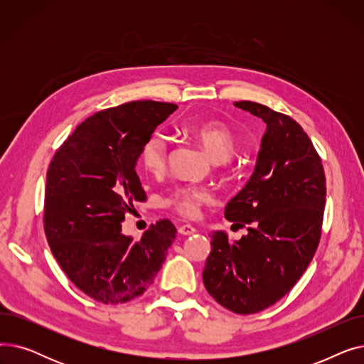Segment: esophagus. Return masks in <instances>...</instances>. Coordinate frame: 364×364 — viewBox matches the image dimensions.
Returning a JSON list of instances; mask_svg holds the SVG:
<instances>
[{
    "label": "esophagus",
    "instance_id": "esophagus-1",
    "mask_svg": "<svg viewBox=\"0 0 364 364\" xmlns=\"http://www.w3.org/2000/svg\"><path fill=\"white\" fill-rule=\"evenodd\" d=\"M195 232H196V228L193 225H190V224H183V225L178 227V233L184 235V236H190V235H193Z\"/></svg>",
    "mask_w": 364,
    "mask_h": 364
}]
</instances>
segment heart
I'll use <instances>...</instances> for the list:
<instances>
[{"label":"heart","mask_w":364,"mask_h":364,"mask_svg":"<svg viewBox=\"0 0 364 364\" xmlns=\"http://www.w3.org/2000/svg\"><path fill=\"white\" fill-rule=\"evenodd\" d=\"M192 134L215 161L225 162L235 155L236 136L228 125L218 121L200 122L192 128ZM168 149L166 136L159 131L153 132L141 149L140 161L144 169L150 174H161L166 166ZM213 192L206 186L181 184L166 196V205L183 217L195 218L199 215L202 206L213 202Z\"/></svg>","instance_id":"obj_1"}]
</instances>
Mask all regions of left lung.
I'll list each match as a JSON object with an SVG mask.
<instances>
[{"label":"left lung","mask_w":364,"mask_h":364,"mask_svg":"<svg viewBox=\"0 0 364 364\" xmlns=\"http://www.w3.org/2000/svg\"><path fill=\"white\" fill-rule=\"evenodd\" d=\"M235 106L267 124L254 174L224 209L247 235L232 242L227 232H213L202 277L224 309L254 314L288 294L311 262L321 236L326 177L295 119L254 102Z\"/></svg>","instance_id":"left-lung-1"}]
</instances>
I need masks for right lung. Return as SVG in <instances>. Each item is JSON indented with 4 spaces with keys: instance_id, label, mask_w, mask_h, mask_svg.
<instances>
[{
    "instance_id": "1",
    "label": "right lung",
    "mask_w": 364,
    "mask_h": 364,
    "mask_svg": "<svg viewBox=\"0 0 364 364\" xmlns=\"http://www.w3.org/2000/svg\"><path fill=\"white\" fill-rule=\"evenodd\" d=\"M177 107L140 100L103 109L76 127L50 162L47 242L69 280L95 301L140 296L176 239L168 218L151 224L140 240L124 236L121 227L134 203L147 199L136 172L141 149Z\"/></svg>"
}]
</instances>
